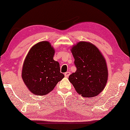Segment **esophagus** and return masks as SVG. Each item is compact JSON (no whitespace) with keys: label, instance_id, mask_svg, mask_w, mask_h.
<instances>
[{"label":"esophagus","instance_id":"obj_1","mask_svg":"<svg viewBox=\"0 0 130 130\" xmlns=\"http://www.w3.org/2000/svg\"><path fill=\"white\" fill-rule=\"evenodd\" d=\"M64 75H65V77H69V75H70V73L69 72V71H67V72H66L64 74Z\"/></svg>","mask_w":130,"mask_h":130}]
</instances>
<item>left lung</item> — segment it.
I'll use <instances>...</instances> for the list:
<instances>
[{
  "mask_svg": "<svg viewBox=\"0 0 130 130\" xmlns=\"http://www.w3.org/2000/svg\"><path fill=\"white\" fill-rule=\"evenodd\" d=\"M76 71L69 77L75 89L84 97H93L103 90L108 79L107 64L93 44L80 42L71 49Z\"/></svg>",
  "mask_w": 130,
  "mask_h": 130,
  "instance_id": "left-lung-1",
  "label": "left lung"
}]
</instances>
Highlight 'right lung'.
Returning <instances> with one entry per match:
<instances>
[{
  "label": "right lung",
  "instance_id": "right-lung-1",
  "mask_svg": "<svg viewBox=\"0 0 130 130\" xmlns=\"http://www.w3.org/2000/svg\"><path fill=\"white\" fill-rule=\"evenodd\" d=\"M54 54L50 43L42 41L33 46L27 54L22 76L33 94H47L64 78V75L60 73L59 63L53 59Z\"/></svg>",
  "mask_w": 130,
  "mask_h": 130
}]
</instances>
